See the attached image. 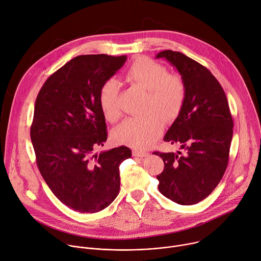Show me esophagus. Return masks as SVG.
I'll use <instances>...</instances> for the list:
<instances>
[{"mask_svg":"<svg viewBox=\"0 0 261 261\" xmlns=\"http://www.w3.org/2000/svg\"><path fill=\"white\" fill-rule=\"evenodd\" d=\"M150 154L147 152H139V151H133V156L134 157H140V158H144V157H148Z\"/></svg>","mask_w":261,"mask_h":261,"instance_id":"esophagus-1","label":"esophagus"}]
</instances>
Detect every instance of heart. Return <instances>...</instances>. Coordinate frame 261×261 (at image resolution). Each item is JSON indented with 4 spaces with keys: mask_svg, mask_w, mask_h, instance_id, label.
<instances>
[{
    "mask_svg": "<svg viewBox=\"0 0 261 261\" xmlns=\"http://www.w3.org/2000/svg\"><path fill=\"white\" fill-rule=\"evenodd\" d=\"M126 79L148 91L147 111H156L164 118L171 120L178 115L185 99V83L176 74L156 61L146 57L136 58L128 67ZM120 86L114 79L103 83L99 92V103L103 114L110 122L120 117L117 100ZM163 129V121L159 114L150 112L141 116H131L117 126L112 138L116 143L127 144L135 149L151 146Z\"/></svg>",
    "mask_w": 261,
    "mask_h": 261,
    "instance_id": "1",
    "label": "heart"
}]
</instances>
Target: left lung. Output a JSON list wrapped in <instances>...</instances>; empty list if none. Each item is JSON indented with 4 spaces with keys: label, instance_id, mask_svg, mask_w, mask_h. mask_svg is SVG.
<instances>
[{
    "label": "left lung",
    "instance_id": "obj_1",
    "mask_svg": "<svg viewBox=\"0 0 261 261\" xmlns=\"http://www.w3.org/2000/svg\"><path fill=\"white\" fill-rule=\"evenodd\" d=\"M167 59L185 83L181 110L163 140L180 144L181 152H154L164 162L157 176L159 192L180 205H194L208 197L227 169L233 120L225 91L209 69L180 52L165 50Z\"/></svg>",
    "mask_w": 261,
    "mask_h": 261
}]
</instances>
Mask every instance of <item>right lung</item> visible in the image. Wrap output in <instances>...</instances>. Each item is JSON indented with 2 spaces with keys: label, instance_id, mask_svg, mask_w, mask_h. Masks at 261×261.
<instances>
[{
  "label": "right lung",
  "instance_id": "right-lung-1",
  "mask_svg": "<svg viewBox=\"0 0 261 261\" xmlns=\"http://www.w3.org/2000/svg\"><path fill=\"white\" fill-rule=\"evenodd\" d=\"M126 60V55L77 56L48 78L36 98L30 135L38 170L52 193L81 213L114 201L118 168L132 155L125 146L96 153L107 140L100 88Z\"/></svg>",
  "mask_w": 261,
  "mask_h": 261
}]
</instances>
